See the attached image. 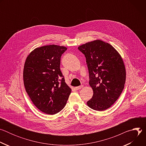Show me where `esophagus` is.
<instances>
[{"label": "esophagus", "mask_w": 146, "mask_h": 146, "mask_svg": "<svg viewBox=\"0 0 146 146\" xmlns=\"http://www.w3.org/2000/svg\"><path fill=\"white\" fill-rule=\"evenodd\" d=\"M82 87H83V86H78V87H75V89H76V90H78L81 89Z\"/></svg>", "instance_id": "1"}]
</instances>
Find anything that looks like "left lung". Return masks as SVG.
I'll use <instances>...</instances> for the list:
<instances>
[{
    "instance_id": "1",
    "label": "left lung",
    "mask_w": 146,
    "mask_h": 146,
    "mask_svg": "<svg viewBox=\"0 0 146 146\" xmlns=\"http://www.w3.org/2000/svg\"><path fill=\"white\" fill-rule=\"evenodd\" d=\"M78 49L85 55L89 84L94 94L87 105L97 111L110 108L121 94L126 80V69L119 52L110 44L95 40Z\"/></svg>"
}]
</instances>
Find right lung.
Instances as JSON below:
<instances>
[{"instance_id": "1", "label": "right lung", "mask_w": 146, "mask_h": 146, "mask_svg": "<svg viewBox=\"0 0 146 146\" xmlns=\"http://www.w3.org/2000/svg\"><path fill=\"white\" fill-rule=\"evenodd\" d=\"M66 50V47L55 44L37 47L25 62L23 78L26 92L35 106L47 114L63 109L71 94L60 70V57Z\"/></svg>"}]
</instances>
